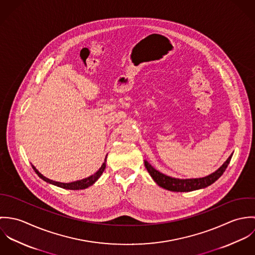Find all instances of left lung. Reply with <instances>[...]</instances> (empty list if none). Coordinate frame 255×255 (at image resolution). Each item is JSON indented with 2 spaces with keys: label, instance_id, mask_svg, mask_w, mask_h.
I'll list each match as a JSON object with an SVG mask.
<instances>
[{
  "label": "left lung",
  "instance_id": "1",
  "mask_svg": "<svg viewBox=\"0 0 255 255\" xmlns=\"http://www.w3.org/2000/svg\"><path fill=\"white\" fill-rule=\"evenodd\" d=\"M233 153L230 155V157L227 159V161L219 168L217 171L212 173L209 176H206L204 178H197V179H176L169 176H166L156 169H154L147 161H144L145 168L159 186L171 190V191H177V192H186V191H192L200 188H204L216 182L219 178L224 174L226 171L231 159H232Z\"/></svg>",
  "mask_w": 255,
  "mask_h": 255
}]
</instances>
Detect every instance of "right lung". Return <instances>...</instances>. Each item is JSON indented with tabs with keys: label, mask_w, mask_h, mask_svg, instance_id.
Segmentation results:
<instances>
[{
	"label": "right lung",
	"mask_w": 255,
	"mask_h": 255,
	"mask_svg": "<svg viewBox=\"0 0 255 255\" xmlns=\"http://www.w3.org/2000/svg\"><path fill=\"white\" fill-rule=\"evenodd\" d=\"M106 158H107V156H106ZM106 158H105V162L103 163V165L101 166V168H100L94 175H92V176H90V177H88V178L82 179V180H80V181H76V182H60L52 181V180H50V179L44 177L41 173H39V171L37 170L36 168H35L33 165H31V166H32L33 170L35 171V173L38 175V177H39L40 179H42L43 181H45L46 182H49V183H51V184H54V185H57V186L62 187V188L71 189V190H76V189H84V188H87L88 186L92 185L94 182H96V181L101 177V175L103 174V172H104V170H105V168H106Z\"/></svg>",
	"instance_id": "right-lung-1"
}]
</instances>
